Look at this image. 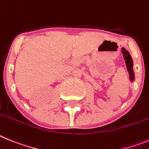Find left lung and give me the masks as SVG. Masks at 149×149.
<instances>
[{"label": "left lung", "instance_id": "obj_1", "mask_svg": "<svg viewBox=\"0 0 149 149\" xmlns=\"http://www.w3.org/2000/svg\"><path fill=\"white\" fill-rule=\"evenodd\" d=\"M122 52H123V57H124L125 61V63H126L128 70V72H129L130 79L133 80L134 78V73L133 70V61H132V58H131L129 53H128L125 48H123Z\"/></svg>", "mask_w": 149, "mask_h": 149}]
</instances>
